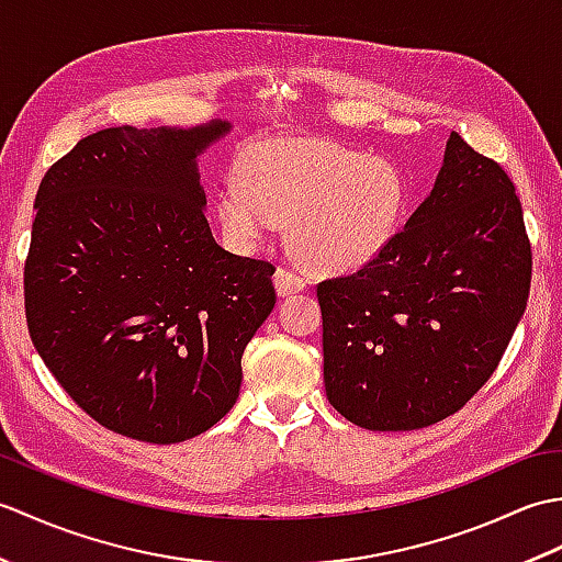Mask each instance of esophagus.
Returning a JSON list of instances; mask_svg holds the SVG:
<instances>
[{"label": "esophagus", "mask_w": 562, "mask_h": 562, "mask_svg": "<svg viewBox=\"0 0 562 562\" xmlns=\"http://www.w3.org/2000/svg\"><path fill=\"white\" fill-rule=\"evenodd\" d=\"M274 290H278V296H290L302 292L306 288V280L300 278V274L290 272L288 268H278L274 270Z\"/></svg>", "instance_id": "esophagus-1"}]
</instances>
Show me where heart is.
<instances>
[{"label":"heart","instance_id":"b5f03b06","mask_svg":"<svg viewBox=\"0 0 562 562\" xmlns=\"http://www.w3.org/2000/svg\"><path fill=\"white\" fill-rule=\"evenodd\" d=\"M408 188L398 166L312 135L262 137L238 157V181L214 198L222 234L254 254L290 222V241L321 272H352L396 236Z\"/></svg>","mask_w":562,"mask_h":562}]
</instances>
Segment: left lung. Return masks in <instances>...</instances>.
I'll return each instance as SVG.
<instances>
[{
    "instance_id": "left-lung-1",
    "label": "left lung",
    "mask_w": 562,
    "mask_h": 562,
    "mask_svg": "<svg viewBox=\"0 0 562 562\" xmlns=\"http://www.w3.org/2000/svg\"><path fill=\"white\" fill-rule=\"evenodd\" d=\"M529 284L515 186L451 133L432 193L384 254L318 284L330 405L372 432L445 420L503 360Z\"/></svg>"
}]
</instances>
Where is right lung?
Segmentation results:
<instances>
[{"label": "right lung", "instance_id": "1", "mask_svg": "<svg viewBox=\"0 0 562 562\" xmlns=\"http://www.w3.org/2000/svg\"><path fill=\"white\" fill-rule=\"evenodd\" d=\"M232 130L105 127L47 169L23 268L35 350L117 435L176 445L220 423L274 306L266 260L214 241L198 157Z\"/></svg>", "mask_w": 562, "mask_h": 562}]
</instances>
